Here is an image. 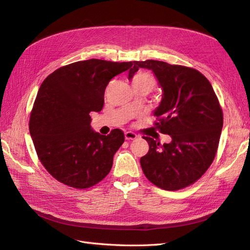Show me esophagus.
Returning <instances> with one entry per match:
<instances>
[{
  "label": "esophagus",
  "instance_id": "esophagus-1",
  "mask_svg": "<svg viewBox=\"0 0 250 250\" xmlns=\"http://www.w3.org/2000/svg\"><path fill=\"white\" fill-rule=\"evenodd\" d=\"M138 138H139V135L135 134L134 132H131V131L125 132V139L127 141H133V140H137Z\"/></svg>",
  "mask_w": 250,
  "mask_h": 250
}]
</instances>
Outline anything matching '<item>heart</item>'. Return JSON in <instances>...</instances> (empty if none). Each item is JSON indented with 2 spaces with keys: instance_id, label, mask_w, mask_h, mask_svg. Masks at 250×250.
Segmentation results:
<instances>
[{
  "instance_id": "1",
  "label": "heart",
  "mask_w": 250,
  "mask_h": 250,
  "mask_svg": "<svg viewBox=\"0 0 250 250\" xmlns=\"http://www.w3.org/2000/svg\"><path fill=\"white\" fill-rule=\"evenodd\" d=\"M132 84H145L150 87V89H152L155 85V81L152 78V76H150L147 73H141L135 75L132 79Z\"/></svg>"
}]
</instances>
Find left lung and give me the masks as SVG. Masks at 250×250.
I'll return each instance as SVG.
<instances>
[{
  "label": "left lung",
  "mask_w": 250,
  "mask_h": 250,
  "mask_svg": "<svg viewBox=\"0 0 250 250\" xmlns=\"http://www.w3.org/2000/svg\"><path fill=\"white\" fill-rule=\"evenodd\" d=\"M153 72L162 87V100L153 115L157 129L171 142L161 145L145 137L148 153L141 157L142 170L156 187L176 191L194 184L213 163L223 127V115L213 86L195 69L147 59L133 62L132 79L139 69Z\"/></svg>",
  "instance_id": "1"
}]
</instances>
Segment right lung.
Wrapping results in <instances>:
<instances>
[{
  "instance_id": "1",
  "label": "right lung",
  "mask_w": 250,
  "mask_h": 250,
  "mask_svg": "<svg viewBox=\"0 0 250 250\" xmlns=\"http://www.w3.org/2000/svg\"><path fill=\"white\" fill-rule=\"evenodd\" d=\"M130 66L131 62L83 60L59 67L42 83L29 130L40 161L60 183L86 188L109 173L124 133L94 131L89 112L101 111L108 82Z\"/></svg>"
}]
</instances>
